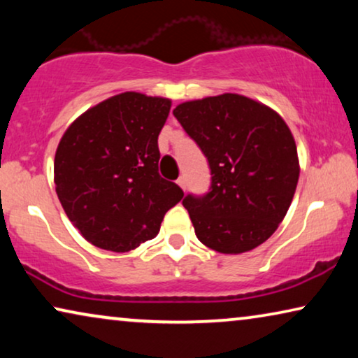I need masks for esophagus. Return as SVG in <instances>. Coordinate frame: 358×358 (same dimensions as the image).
I'll return each instance as SVG.
<instances>
[{"mask_svg": "<svg viewBox=\"0 0 358 358\" xmlns=\"http://www.w3.org/2000/svg\"><path fill=\"white\" fill-rule=\"evenodd\" d=\"M178 184H179L180 189H185V178H184V176H180V178L178 179Z\"/></svg>", "mask_w": 358, "mask_h": 358, "instance_id": "1", "label": "esophagus"}]
</instances>
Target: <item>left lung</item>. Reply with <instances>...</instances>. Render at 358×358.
<instances>
[{
	"mask_svg": "<svg viewBox=\"0 0 358 358\" xmlns=\"http://www.w3.org/2000/svg\"><path fill=\"white\" fill-rule=\"evenodd\" d=\"M173 114L212 174L207 194L182 200L199 241L223 254L267 241L287 215L300 176L288 125L271 107L231 92L182 102Z\"/></svg>",
	"mask_w": 358,
	"mask_h": 358,
	"instance_id": "left-lung-1",
	"label": "left lung"
}]
</instances>
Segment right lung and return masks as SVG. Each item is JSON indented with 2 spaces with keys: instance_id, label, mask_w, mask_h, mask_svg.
<instances>
[{
  "instance_id": "right-lung-1",
  "label": "right lung",
  "mask_w": 358,
  "mask_h": 358,
  "mask_svg": "<svg viewBox=\"0 0 358 358\" xmlns=\"http://www.w3.org/2000/svg\"><path fill=\"white\" fill-rule=\"evenodd\" d=\"M171 101L122 92L91 107L63 134L55 153L57 195L94 246L127 252L153 239L184 197L158 173V135Z\"/></svg>"
}]
</instances>
